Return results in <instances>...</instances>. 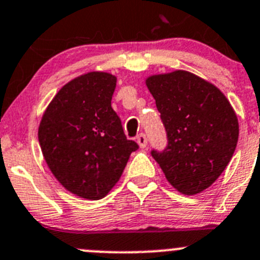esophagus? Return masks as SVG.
<instances>
[{
	"label": "esophagus",
	"mask_w": 260,
	"mask_h": 260,
	"mask_svg": "<svg viewBox=\"0 0 260 260\" xmlns=\"http://www.w3.org/2000/svg\"><path fill=\"white\" fill-rule=\"evenodd\" d=\"M136 140H137L138 146L141 147V149H144V147H146V145H147V138H146V136L144 135V133H141V135H138Z\"/></svg>",
	"instance_id": "esophagus-1"
}]
</instances>
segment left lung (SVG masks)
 I'll return each mask as SVG.
<instances>
[{
    "label": "left lung",
    "instance_id": "8db88e82",
    "mask_svg": "<svg viewBox=\"0 0 260 260\" xmlns=\"http://www.w3.org/2000/svg\"><path fill=\"white\" fill-rule=\"evenodd\" d=\"M145 83L168 135V147L151 155L178 192H203L223 173L236 149L234 108L218 87L187 70L152 74Z\"/></svg>",
    "mask_w": 260,
    "mask_h": 260
}]
</instances>
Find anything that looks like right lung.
<instances>
[{
	"mask_svg": "<svg viewBox=\"0 0 260 260\" xmlns=\"http://www.w3.org/2000/svg\"><path fill=\"white\" fill-rule=\"evenodd\" d=\"M115 86L116 77L108 72L79 75L53 96L38 127L51 173L65 190L87 200L105 198L138 149L111 108Z\"/></svg>",
	"mask_w": 260,
	"mask_h": 260,
	"instance_id": "obj_1",
	"label": "right lung"
}]
</instances>
